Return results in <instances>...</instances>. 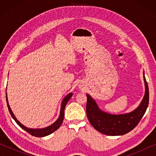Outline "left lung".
<instances>
[{
	"label": "left lung",
	"mask_w": 156,
	"mask_h": 156,
	"mask_svg": "<svg viewBox=\"0 0 156 156\" xmlns=\"http://www.w3.org/2000/svg\"><path fill=\"white\" fill-rule=\"evenodd\" d=\"M145 94L141 102L131 112L112 114L102 111L94 99L87 94V115L89 122L96 130L108 136H122L132 131L144 116L148 108L149 90L144 72Z\"/></svg>",
	"instance_id": "8db88e82"
}]
</instances>
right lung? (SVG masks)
Wrapping results in <instances>:
<instances>
[{"label": "right lung", "mask_w": 156, "mask_h": 156, "mask_svg": "<svg viewBox=\"0 0 156 156\" xmlns=\"http://www.w3.org/2000/svg\"><path fill=\"white\" fill-rule=\"evenodd\" d=\"M73 95V93L70 92L66 96V97L64 98L62 101L61 104V108H60V112H59V116L58 117V119H57L56 121H55L52 124H51L48 126L44 127V128H42V129H30V128H27L26 126H25L24 125L22 124L20 121H19L18 119H16V117L15 116V115L13 113H12L11 108L10 107L9 104H8V97H7V92H6V101H7V105H8V110H9V112L11 116L12 117V119H14L15 121L18 123V124L22 128L23 130H25V131H27V133H29L30 135L35 136V137H44V136H48L50 134L52 133L53 132L56 131L60 127V126L62 125V123L63 122L64 120V116H65V106L68 101L70 99V98L72 97Z\"/></svg>", "instance_id": "1"}]
</instances>
